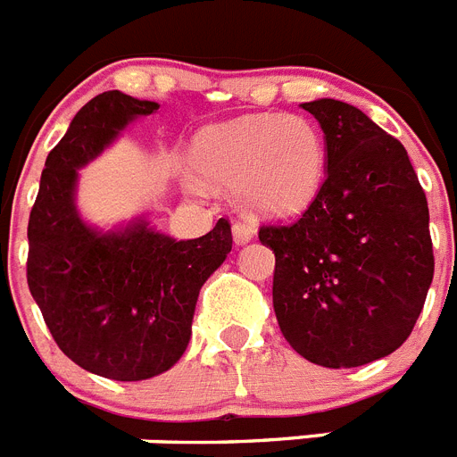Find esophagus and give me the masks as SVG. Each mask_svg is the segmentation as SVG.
Returning <instances> with one entry per match:
<instances>
[{
  "label": "esophagus",
  "mask_w": 457,
  "mask_h": 457,
  "mask_svg": "<svg viewBox=\"0 0 457 457\" xmlns=\"http://www.w3.org/2000/svg\"><path fill=\"white\" fill-rule=\"evenodd\" d=\"M253 236H256V228H253L252 224H247V221H236V224H233V240H236L237 247L252 242Z\"/></svg>",
  "instance_id": "34e87169"
}]
</instances>
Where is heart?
<instances>
[{
  "label": "heart",
  "mask_w": 457,
  "mask_h": 457,
  "mask_svg": "<svg viewBox=\"0 0 457 457\" xmlns=\"http://www.w3.org/2000/svg\"><path fill=\"white\" fill-rule=\"evenodd\" d=\"M187 167L208 187H237L252 212L293 215L320 192L325 144L304 116L252 114L204 128L189 144Z\"/></svg>",
  "instance_id": "heart-1"
}]
</instances>
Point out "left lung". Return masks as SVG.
<instances>
[{
    "label": "left lung",
    "mask_w": 457,
    "mask_h": 457,
    "mask_svg": "<svg viewBox=\"0 0 457 457\" xmlns=\"http://www.w3.org/2000/svg\"><path fill=\"white\" fill-rule=\"evenodd\" d=\"M325 132L327 179L297 221L263 226L272 302L295 353L354 369L398 350L433 284L428 201L401 141L361 109L304 103Z\"/></svg>",
    "instance_id": "1"
}]
</instances>
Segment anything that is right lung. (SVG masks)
Here are the masks:
<instances>
[{
	"mask_svg": "<svg viewBox=\"0 0 457 457\" xmlns=\"http://www.w3.org/2000/svg\"><path fill=\"white\" fill-rule=\"evenodd\" d=\"M157 109L120 91L88 100L47 155L27 228V281L52 338L84 370L119 382L155 378L183 357L201 286L233 247L226 220L176 240L146 217L103 231L79 215V169Z\"/></svg>",
	"mask_w": 457,
	"mask_h": 457,
	"instance_id": "right-lung-1",
	"label": "right lung"
}]
</instances>
